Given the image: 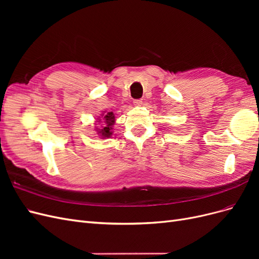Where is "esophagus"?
I'll use <instances>...</instances> for the list:
<instances>
[{
  "instance_id": "1",
  "label": "esophagus",
  "mask_w": 259,
  "mask_h": 259,
  "mask_svg": "<svg viewBox=\"0 0 259 259\" xmlns=\"http://www.w3.org/2000/svg\"><path fill=\"white\" fill-rule=\"evenodd\" d=\"M134 105L137 106V107L142 106V105H143V99H135V100H134Z\"/></svg>"
}]
</instances>
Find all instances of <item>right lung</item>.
Masks as SVG:
<instances>
[{
	"instance_id": "add662e5",
	"label": "right lung",
	"mask_w": 259,
	"mask_h": 259,
	"mask_svg": "<svg viewBox=\"0 0 259 259\" xmlns=\"http://www.w3.org/2000/svg\"><path fill=\"white\" fill-rule=\"evenodd\" d=\"M114 121H115V119H114L113 112H108L107 114H105L104 122L106 124H105V126L101 128V130L100 128H96L97 132H98V134L103 138L110 137L112 135L111 130H112V125L114 124ZM99 122H100V120H99Z\"/></svg>"
}]
</instances>
